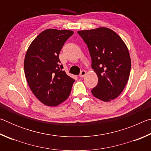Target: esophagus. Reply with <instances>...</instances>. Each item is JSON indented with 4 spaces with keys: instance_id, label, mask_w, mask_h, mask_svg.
<instances>
[{
    "instance_id": "1",
    "label": "esophagus",
    "mask_w": 151,
    "mask_h": 151,
    "mask_svg": "<svg viewBox=\"0 0 151 151\" xmlns=\"http://www.w3.org/2000/svg\"><path fill=\"white\" fill-rule=\"evenodd\" d=\"M86 72L85 70H82L80 73V75H79V76L81 78H83L86 75Z\"/></svg>"
}]
</instances>
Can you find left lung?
Wrapping results in <instances>:
<instances>
[{
  "mask_svg": "<svg viewBox=\"0 0 151 151\" xmlns=\"http://www.w3.org/2000/svg\"><path fill=\"white\" fill-rule=\"evenodd\" d=\"M77 32L87 45L92 68L98 76V84L92 94L104 102L111 101L124 90L129 78L131 61L127 45L109 28Z\"/></svg>",
  "mask_w": 151,
  "mask_h": 151,
  "instance_id": "obj_1",
  "label": "left lung"
}]
</instances>
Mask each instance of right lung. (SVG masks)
I'll return each instance as SVG.
<instances>
[{
    "instance_id": "right-lung-1",
    "label": "right lung",
    "mask_w": 151,
    "mask_h": 151,
    "mask_svg": "<svg viewBox=\"0 0 151 151\" xmlns=\"http://www.w3.org/2000/svg\"><path fill=\"white\" fill-rule=\"evenodd\" d=\"M73 33L70 30L47 29L32 40L27 50L24 70L28 85L47 106L58 105L70 94L75 79L63 70L58 56Z\"/></svg>"
}]
</instances>
